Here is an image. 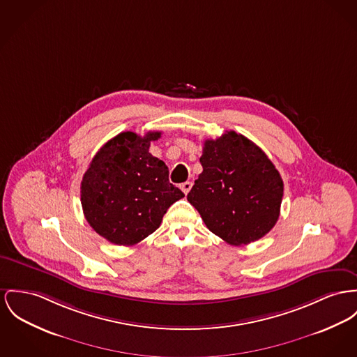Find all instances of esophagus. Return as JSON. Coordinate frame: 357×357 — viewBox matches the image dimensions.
Returning <instances> with one entry per match:
<instances>
[{"label": "esophagus", "mask_w": 357, "mask_h": 357, "mask_svg": "<svg viewBox=\"0 0 357 357\" xmlns=\"http://www.w3.org/2000/svg\"><path fill=\"white\" fill-rule=\"evenodd\" d=\"M180 188L187 195V193L190 192V188H192V183H190V181H185V183H183V184L180 185Z\"/></svg>", "instance_id": "34e87169"}]
</instances>
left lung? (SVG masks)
<instances>
[{
  "mask_svg": "<svg viewBox=\"0 0 357 357\" xmlns=\"http://www.w3.org/2000/svg\"><path fill=\"white\" fill-rule=\"evenodd\" d=\"M203 172L187 199L215 236L241 246L268 234L283 199L280 173L256 143L236 131L207 139Z\"/></svg>",
  "mask_w": 357,
  "mask_h": 357,
  "instance_id": "obj_1",
  "label": "left lung"
}]
</instances>
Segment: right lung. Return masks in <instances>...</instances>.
<instances>
[{"instance_id": "obj_1", "label": "right lung", "mask_w": 357, "mask_h": 357, "mask_svg": "<svg viewBox=\"0 0 357 357\" xmlns=\"http://www.w3.org/2000/svg\"><path fill=\"white\" fill-rule=\"evenodd\" d=\"M160 131L120 132L93 157L81 181V204L97 234L131 246L154 233L184 193L169 183L164 161L149 153Z\"/></svg>"}]
</instances>
